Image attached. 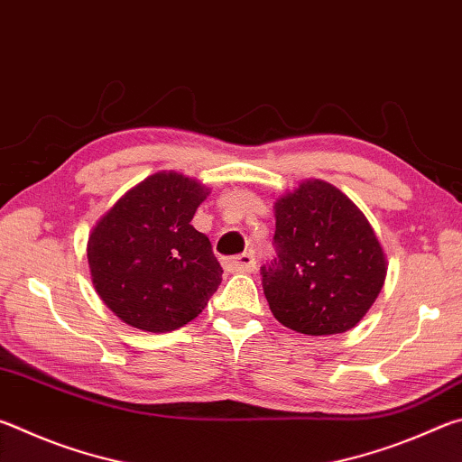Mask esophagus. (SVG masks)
<instances>
[{"label": "esophagus", "mask_w": 462, "mask_h": 462, "mask_svg": "<svg viewBox=\"0 0 462 462\" xmlns=\"http://www.w3.org/2000/svg\"><path fill=\"white\" fill-rule=\"evenodd\" d=\"M222 264L224 269L230 273H253L256 269V259L253 253H245V254L232 256V259H224Z\"/></svg>", "instance_id": "esophagus-1"}]
</instances>
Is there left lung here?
Masks as SVG:
<instances>
[{"instance_id":"obj_1","label":"left lung","mask_w":462,"mask_h":462,"mask_svg":"<svg viewBox=\"0 0 462 462\" xmlns=\"http://www.w3.org/2000/svg\"><path fill=\"white\" fill-rule=\"evenodd\" d=\"M277 256L261 267L281 324L308 336L355 328L377 300L387 261L369 220L334 185L310 179L275 203Z\"/></svg>"}]
</instances>
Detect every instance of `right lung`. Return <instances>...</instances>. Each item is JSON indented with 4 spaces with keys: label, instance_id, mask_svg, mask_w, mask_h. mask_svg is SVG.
Segmentation results:
<instances>
[{
    "label": "right lung",
    "instance_id": "right-lung-1",
    "mask_svg": "<svg viewBox=\"0 0 462 462\" xmlns=\"http://www.w3.org/2000/svg\"><path fill=\"white\" fill-rule=\"evenodd\" d=\"M208 193L195 179L154 173L124 193L91 230V281L122 322L171 332L208 306L222 267L209 238L191 226Z\"/></svg>",
    "mask_w": 462,
    "mask_h": 462
}]
</instances>
